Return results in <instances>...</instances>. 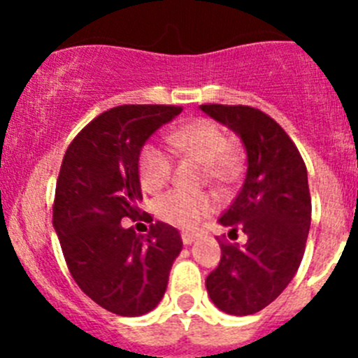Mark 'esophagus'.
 <instances>
[{
    "label": "esophagus",
    "instance_id": "esophagus-1",
    "mask_svg": "<svg viewBox=\"0 0 358 358\" xmlns=\"http://www.w3.org/2000/svg\"><path fill=\"white\" fill-rule=\"evenodd\" d=\"M181 238H182V243H185V245H192V243L197 240V236L192 235V233H182Z\"/></svg>",
    "mask_w": 358,
    "mask_h": 358
}]
</instances>
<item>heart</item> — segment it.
<instances>
[{"mask_svg":"<svg viewBox=\"0 0 358 358\" xmlns=\"http://www.w3.org/2000/svg\"><path fill=\"white\" fill-rule=\"evenodd\" d=\"M169 143L173 152L186 154L206 163V172L211 179L224 181L235 176L240 166L238 154L229 147L226 132L220 125L206 118L192 120L182 127L173 129L169 134ZM141 185L150 192L163 188L172 176V156L157 143H147L138 159ZM213 210V201L204 194H188L173 189L156 202L157 217L172 226L194 229Z\"/></svg>","mask_w":358,"mask_h":358,"instance_id":"b5f03b06","label":"heart"}]
</instances>
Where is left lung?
Segmentation results:
<instances>
[{
  "label": "left lung",
  "mask_w": 358,
  "mask_h": 358,
  "mask_svg": "<svg viewBox=\"0 0 358 358\" xmlns=\"http://www.w3.org/2000/svg\"><path fill=\"white\" fill-rule=\"evenodd\" d=\"M215 122L235 132L248 156L238 195L218 218L248 242L220 243L222 258L206 278L217 308L231 315L260 312L287 289L305 255L312 218L308 173L287 132L262 110L248 106H201Z\"/></svg>",
  "instance_id": "obj_1"
}]
</instances>
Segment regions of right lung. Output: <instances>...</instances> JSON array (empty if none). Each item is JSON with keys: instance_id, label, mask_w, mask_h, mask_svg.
<instances>
[{"instance_id": "obj_1", "label": "right lung", "mask_w": 358, "mask_h": 358, "mask_svg": "<svg viewBox=\"0 0 358 358\" xmlns=\"http://www.w3.org/2000/svg\"><path fill=\"white\" fill-rule=\"evenodd\" d=\"M181 107L120 106L87 123L64 154L57 179L53 227L66 264L82 292L123 317L159 305L182 249L176 227L150 226L147 236L123 227L143 201L140 152Z\"/></svg>"}]
</instances>
